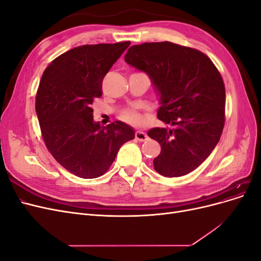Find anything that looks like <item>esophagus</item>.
Listing matches in <instances>:
<instances>
[{"instance_id":"34e87169","label":"esophagus","mask_w":261,"mask_h":261,"mask_svg":"<svg viewBox=\"0 0 261 261\" xmlns=\"http://www.w3.org/2000/svg\"><path fill=\"white\" fill-rule=\"evenodd\" d=\"M135 137H136V139L139 140V141H145V140L148 138L147 134L144 133V132H140V130H137V132H136Z\"/></svg>"}]
</instances>
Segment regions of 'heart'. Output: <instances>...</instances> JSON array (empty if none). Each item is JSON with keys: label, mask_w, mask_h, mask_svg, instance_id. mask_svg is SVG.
Here are the masks:
<instances>
[{"label": "heart", "mask_w": 261, "mask_h": 261, "mask_svg": "<svg viewBox=\"0 0 261 261\" xmlns=\"http://www.w3.org/2000/svg\"><path fill=\"white\" fill-rule=\"evenodd\" d=\"M122 120L133 125H139L144 122V118L135 110H125L121 115Z\"/></svg>", "instance_id": "1"}]
</instances>
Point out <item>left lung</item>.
<instances>
[{
	"label": "left lung",
	"mask_w": 261,
	"mask_h": 261,
	"mask_svg": "<svg viewBox=\"0 0 261 261\" xmlns=\"http://www.w3.org/2000/svg\"><path fill=\"white\" fill-rule=\"evenodd\" d=\"M125 62L147 73L160 96L158 118L172 128H151L161 146L154 170L167 177L194 171L219 143L225 122V87L206 54L164 42L133 45Z\"/></svg>",
	"instance_id": "1"
}]
</instances>
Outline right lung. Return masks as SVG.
Returning <instances> with one entry per match:
<instances>
[{
    "label": "right lung",
    "mask_w": 261,
    "mask_h": 261,
    "mask_svg": "<svg viewBox=\"0 0 261 261\" xmlns=\"http://www.w3.org/2000/svg\"><path fill=\"white\" fill-rule=\"evenodd\" d=\"M129 41L81 45L45 68L36 96L44 144L63 168L82 178H96L111 167L118 149L135 138L129 125L93 121V101L102 81Z\"/></svg>",
    "instance_id": "obj_1"
}]
</instances>
